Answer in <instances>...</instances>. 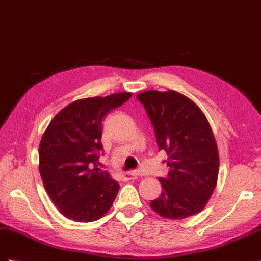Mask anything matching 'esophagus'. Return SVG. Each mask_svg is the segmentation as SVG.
Instances as JSON below:
<instances>
[{"mask_svg":"<svg viewBox=\"0 0 261 261\" xmlns=\"http://www.w3.org/2000/svg\"><path fill=\"white\" fill-rule=\"evenodd\" d=\"M141 173H138L136 170H129V171H126L124 174V178L126 180H132V179H137L138 177H141Z\"/></svg>","mask_w":261,"mask_h":261,"instance_id":"obj_1","label":"esophagus"}]
</instances>
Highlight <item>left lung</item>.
Returning <instances> with one entry per match:
<instances>
[{
	"instance_id": "obj_1",
	"label": "left lung",
	"mask_w": 261,
	"mask_h": 261,
	"mask_svg": "<svg viewBox=\"0 0 261 261\" xmlns=\"http://www.w3.org/2000/svg\"><path fill=\"white\" fill-rule=\"evenodd\" d=\"M156 133L158 147L169 156L162 194L150 200L164 218L184 219L199 214L217 185L219 154L207 117L194 101L176 91L137 95Z\"/></svg>"
}]
</instances>
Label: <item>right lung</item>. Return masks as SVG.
<instances>
[{"label": "right lung", "instance_id": "1", "mask_svg": "<svg viewBox=\"0 0 261 261\" xmlns=\"http://www.w3.org/2000/svg\"><path fill=\"white\" fill-rule=\"evenodd\" d=\"M133 93L82 98L50 120L42 136L39 156L43 185L66 218L90 222L110 211L119 184L96 167L103 149L101 119L129 99Z\"/></svg>", "mask_w": 261, "mask_h": 261}]
</instances>
